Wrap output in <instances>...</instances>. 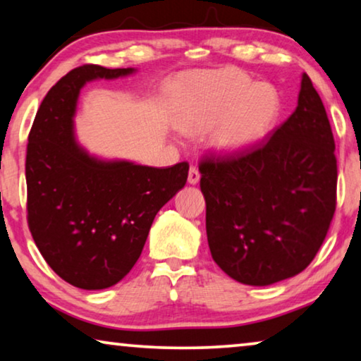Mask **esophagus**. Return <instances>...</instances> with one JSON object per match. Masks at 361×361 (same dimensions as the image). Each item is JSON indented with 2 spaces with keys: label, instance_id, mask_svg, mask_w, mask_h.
<instances>
[{
  "label": "esophagus",
  "instance_id": "obj_1",
  "mask_svg": "<svg viewBox=\"0 0 361 361\" xmlns=\"http://www.w3.org/2000/svg\"><path fill=\"white\" fill-rule=\"evenodd\" d=\"M187 180H188V184H190V185H195V184H198V180H200V173H198V169L195 168V166H190V169H188V177H187Z\"/></svg>",
  "mask_w": 361,
  "mask_h": 361
}]
</instances>
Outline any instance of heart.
<instances>
[{"mask_svg": "<svg viewBox=\"0 0 361 361\" xmlns=\"http://www.w3.org/2000/svg\"><path fill=\"white\" fill-rule=\"evenodd\" d=\"M279 106L273 85L252 84L243 71L221 68L192 75L177 88L173 121L188 135L209 130L216 153L238 154L268 134Z\"/></svg>", "mask_w": 361, "mask_h": 361, "instance_id": "heart-1", "label": "heart"}]
</instances>
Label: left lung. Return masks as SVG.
Here are the masks:
<instances>
[{
  "instance_id": "left-lung-1",
  "label": "left lung",
  "mask_w": 361,
  "mask_h": 361,
  "mask_svg": "<svg viewBox=\"0 0 361 361\" xmlns=\"http://www.w3.org/2000/svg\"><path fill=\"white\" fill-rule=\"evenodd\" d=\"M334 149L324 104L303 74L295 111L268 140L202 159L208 245L227 276L269 286L313 262L336 212Z\"/></svg>"
}]
</instances>
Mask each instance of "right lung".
I'll use <instances>...</instances> for the list:
<instances>
[{
  "instance_id": "right-lung-1",
  "label": "right lung",
  "mask_w": 361,
  "mask_h": 361,
  "mask_svg": "<svg viewBox=\"0 0 361 361\" xmlns=\"http://www.w3.org/2000/svg\"><path fill=\"white\" fill-rule=\"evenodd\" d=\"M134 72L97 64L72 69L43 98L29 134V229L49 268L79 289L118 284L140 257L154 216L187 182V163L152 168L102 159L75 140L82 87Z\"/></svg>"
}]
</instances>
